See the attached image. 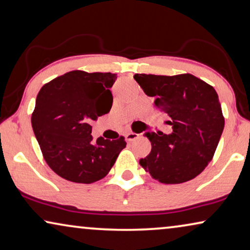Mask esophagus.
<instances>
[{"label": "esophagus", "instance_id": "34e87169", "mask_svg": "<svg viewBox=\"0 0 250 250\" xmlns=\"http://www.w3.org/2000/svg\"><path fill=\"white\" fill-rule=\"evenodd\" d=\"M138 138H139V135H138V133H135V132H128L125 135L126 141H133V140L138 139Z\"/></svg>", "mask_w": 250, "mask_h": 250}]
</instances>
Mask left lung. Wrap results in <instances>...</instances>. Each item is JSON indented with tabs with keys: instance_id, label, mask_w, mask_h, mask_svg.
<instances>
[{
	"instance_id": "1",
	"label": "left lung",
	"mask_w": 250,
	"mask_h": 250,
	"mask_svg": "<svg viewBox=\"0 0 250 250\" xmlns=\"http://www.w3.org/2000/svg\"><path fill=\"white\" fill-rule=\"evenodd\" d=\"M133 78L155 105L169 115L173 132H146L151 151L139 163L164 184L191 181L213 157L225 128L215 89L192 74L174 76L136 74Z\"/></svg>"
}]
</instances>
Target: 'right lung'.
Masks as SVG:
<instances>
[{"mask_svg":"<svg viewBox=\"0 0 250 250\" xmlns=\"http://www.w3.org/2000/svg\"><path fill=\"white\" fill-rule=\"evenodd\" d=\"M115 80L111 73L72 70L44 84L37 95L33 132L48 166L67 181L91 184L102 180L125 148L122 136L94 141L91 135V121L110 112Z\"/></svg>","mask_w":250,"mask_h":250,"instance_id":"1","label":"right lung"}]
</instances>
